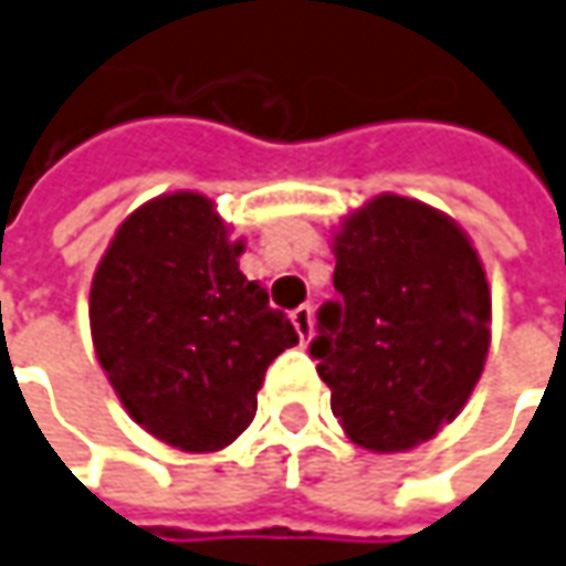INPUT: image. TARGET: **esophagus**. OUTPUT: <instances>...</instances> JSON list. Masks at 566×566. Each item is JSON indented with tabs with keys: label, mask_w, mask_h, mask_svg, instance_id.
<instances>
[{
	"label": "esophagus",
	"mask_w": 566,
	"mask_h": 566,
	"mask_svg": "<svg viewBox=\"0 0 566 566\" xmlns=\"http://www.w3.org/2000/svg\"><path fill=\"white\" fill-rule=\"evenodd\" d=\"M292 324L298 329V339L311 343V336H314V311H311V305H298L292 311Z\"/></svg>",
	"instance_id": "1"
}]
</instances>
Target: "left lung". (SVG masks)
I'll list each match as a JSON object with an SVG mask.
<instances>
[{
	"label": "left lung",
	"mask_w": 566,
	"mask_h": 566,
	"mask_svg": "<svg viewBox=\"0 0 566 566\" xmlns=\"http://www.w3.org/2000/svg\"><path fill=\"white\" fill-rule=\"evenodd\" d=\"M336 302L317 311L311 358L345 436L408 451L461 415L489 355L492 295L449 214L374 196L333 233Z\"/></svg>",
	"instance_id": "left-lung-1"
}]
</instances>
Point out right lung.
<instances>
[{
    "instance_id": "obj_1",
    "label": "right lung",
    "mask_w": 566,
    "mask_h": 566,
    "mask_svg": "<svg viewBox=\"0 0 566 566\" xmlns=\"http://www.w3.org/2000/svg\"><path fill=\"white\" fill-rule=\"evenodd\" d=\"M245 242L202 192H165L117 227L90 290L96 358L127 415L180 451L227 449L264 370L298 343L239 271Z\"/></svg>"
}]
</instances>
